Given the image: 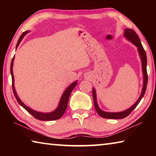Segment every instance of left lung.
I'll return each instance as SVG.
<instances>
[{"label":"left lung","instance_id":"left-lung-1","mask_svg":"<svg viewBox=\"0 0 156 156\" xmlns=\"http://www.w3.org/2000/svg\"><path fill=\"white\" fill-rule=\"evenodd\" d=\"M124 31H125V33H124V35H123L124 37L127 39L129 41H130L131 43H133L134 45H136L137 47V48H138V51L139 56H140V58L141 62H142V74H143V86H142L141 94L138 100H137L135 103L132 105L131 107H129L127 109L122 111V112H105V111L100 109L97 102L96 89L93 87L92 95H93L95 109H96V112L100 116H101L102 118H107V119H122V118H126V116L130 114L132 111L135 109L137 105L139 104V102H140L141 99L143 98L147 89L148 76H147V60L146 52H145L143 47L142 45V43L140 42V40L138 36L137 35V34L135 32V31H134L133 30L127 29V28H126Z\"/></svg>","mask_w":156,"mask_h":156}]
</instances>
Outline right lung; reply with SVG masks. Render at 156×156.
Wrapping results in <instances>:
<instances>
[{
	"mask_svg": "<svg viewBox=\"0 0 156 156\" xmlns=\"http://www.w3.org/2000/svg\"><path fill=\"white\" fill-rule=\"evenodd\" d=\"M30 31H26L25 32H23L22 34V35L20 36L19 39H18V43L16 44V49H17V47L19 45V44L20 43V42L22 41L23 38H24V36L27 34ZM14 56L12 60V62H11V67H10V72H11V75H12V89H13V92H14V94L16 98L17 101L20 106H22L25 110H27V112L30 113V114L32 115L34 118H36V119L40 120H43V121H51V120H58L62 117L64 114L66 109L67 107V103H68V100H69V98L70 96V94L72 93V91H73V89H74L75 87L78 84V81L76 80L70 84L68 87L65 89V91L63 92V94L62 95L61 98H60L59 104L58 105V107L54 111H53L51 112H49V113H43V112H37V111L34 110L32 109H31L29 107H27V105H25L23 102L21 101V100L19 98L18 94L16 91L15 89V87H14V73H13V65H14Z\"/></svg>",
	"mask_w": 156,
	"mask_h": 156,
	"instance_id": "obj_1",
	"label": "right lung"
}]
</instances>
